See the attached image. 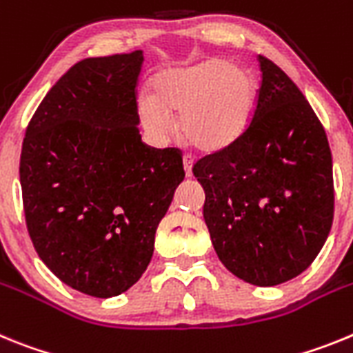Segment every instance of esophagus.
Masks as SVG:
<instances>
[{
    "instance_id": "obj_1",
    "label": "esophagus",
    "mask_w": 353,
    "mask_h": 353,
    "mask_svg": "<svg viewBox=\"0 0 353 353\" xmlns=\"http://www.w3.org/2000/svg\"><path fill=\"white\" fill-rule=\"evenodd\" d=\"M183 167H185V176L192 177V168H194V161H192L188 156H185V158H183Z\"/></svg>"
}]
</instances>
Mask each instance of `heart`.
Listing matches in <instances>:
<instances>
[{"label": "heart", "mask_w": 353, "mask_h": 353, "mask_svg": "<svg viewBox=\"0 0 353 353\" xmlns=\"http://www.w3.org/2000/svg\"><path fill=\"white\" fill-rule=\"evenodd\" d=\"M259 85L249 69L223 58H210L183 69L161 70L152 97L139 99V117L152 139H165L170 117L177 134L204 154L223 152L243 139L254 121Z\"/></svg>", "instance_id": "1"}]
</instances>
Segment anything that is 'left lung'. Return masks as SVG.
Wrapping results in <instances>:
<instances>
[{"instance_id":"left-lung-1","label":"left lung","mask_w":353,"mask_h":353,"mask_svg":"<svg viewBox=\"0 0 353 353\" xmlns=\"http://www.w3.org/2000/svg\"><path fill=\"white\" fill-rule=\"evenodd\" d=\"M261 88L250 130L234 147L199 159L204 222L222 265L254 286L300 275L334 219L332 154L311 104L259 54Z\"/></svg>"}]
</instances>
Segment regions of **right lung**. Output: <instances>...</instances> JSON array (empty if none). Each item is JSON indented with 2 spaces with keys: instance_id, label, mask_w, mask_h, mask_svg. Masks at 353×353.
<instances>
[{
  "instance_id": "1",
  "label": "right lung",
  "mask_w": 353,
  "mask_h": 353,
  "mask_svg": "<svg viewBox=\"0 0 353 353\" xmlns=\"http://www.w3.org/2000/svg\"><path fill=\"white\" fill-rule=\"evenodd\" d=\"M143 51L85 58L46 94L19 165L37 254L62 283L97 299L130 290L154 252L158 223L185 179L177 149L142 142Z\"/></svg>"
}]
</instances>
